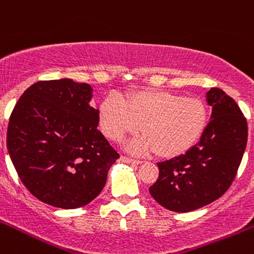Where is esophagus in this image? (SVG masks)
I'll list each match as a JSON object with an SVG mask.
<instances>
[{"instance_id": "1", "label": "esophagus", "mask_w": 254, "mask_h": 254, "mask_svg": "<svg viewBox=\"0 0 254 254\" xmlns=\"http://www.w3.org/2000/svg\"><path fill=\"white\" fill-rule=\"evenodd\" d=\"M120 162L127 163V164H140L141 163L140 160L134 159V158H130V156H127V155L122 156V158H120Z\"/></svg>"}]
</instances>
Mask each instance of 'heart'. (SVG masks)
Here are the masks:
<instances>
[{
  "mask_svg": "<svg viewBox=\"0 0 254 254\" xmlns=\"http://www.w3.org/2000/svg\"><path fill=\"white\" fill-rule=\"evenodd\" d=\"M99 123L111 140L143 130L129 143L135 153L158 150L160 155L186 153L204 131L207 110L198 99L163 90H146L129 95H109L99 109Z\"/></svg>",
  "mask_w": 254,
  "mask_h": 254,
  "instance_id": "obj_1",
  "label": "heart"
}]
</instances>
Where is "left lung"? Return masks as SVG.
<instances>
[{
  "mask_svg": "<svg viewBox=\"0 0 254 254\" xmlns=\"http://www.w3.org/2000/svg\"><path fill=\"white\" fill-rule=\"evenodd\" d=\"M212 106L198 144L186 154L158 163L159 177L149 188L156 202L173 212H191L220 198L238 172L247 145V120L223 90L207 92Z\"/></svg>",
  "mask_w": 254,
  "mask_h": 254,
  "instance_id": "obj_1",
  "label": "left lung"
}]
</instances>
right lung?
Masks as SVG:
<instances>
[{
	"label": "right lung",
	"instance_id": "1",
	"mask_svg": "<svg viewBox=\"0 0 254 254\" xmlns=\"http://www.w3.org/2000/svg\"><path fill=\"white\" fill-rule=\"evenodd\" d=\"M91 86L70 79L37 81L9 116L7 149L23 186L63 209L89 204L119 154L98 130Z\"/></svg>",
	"mask_w": 254,
	"mask_h": 254
}]
</instances>
